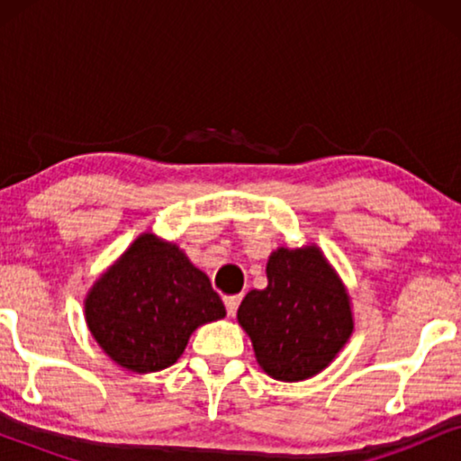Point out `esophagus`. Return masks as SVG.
I'll return each mask as SVG.
<instances>
[{
  "label": "esophagus",
  "instance_id": "1",
  "mask_svg": "<svg viewBox=\"0 0 461 461\" xmlns=\"http://www.w3.org/2000/svg\"><path fill=\"white\" fill-rule=\"evenodd\" d=\"M239 302H241V295H229V298H224V306H226V312H229V317H235Z\"/></svg>",
  "mask_w": 461,
  "mask_h": 461
}]
</instances>
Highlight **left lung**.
Returning a JSON list of instances; mask_svg holds the SVG:
<instances>
[{
    "mask_svg": "<svg viewBox=\"0 0 461 461\" xmlns=\"http://www.w3.org/2000/svg\"><path fill=\"white\" fill-rule=\"evenodd\" d=\"M267 289H251L237 311L260 367L281 382H300L330 365L352 327L350 298L317 245L273 251Z\"/></svg>",
    "mask_w": 461,
    "mask_h": 461,
    "instance_id": "1",
    "label": "left lung"
}]
</instances>
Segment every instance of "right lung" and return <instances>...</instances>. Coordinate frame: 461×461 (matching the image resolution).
Returning <instances> with one entry per match:
<instances>
[{"label": "right lung", "instance_id": "add662e5", "mask_svg": "<svg viewBox=\"0 0 461 461\" xmlns=\"http://www.w3.org/2000/svg\"><path fill=\"white\" fill-rule=\"evenodd\" d=\"M226 314L205 273L178 245L144 232L94 283L86 323L106 355L136 374L178 361L199 325Z\"/></svg>", "mask_w": 461, "mask_h": 461}]
</instances>
